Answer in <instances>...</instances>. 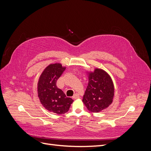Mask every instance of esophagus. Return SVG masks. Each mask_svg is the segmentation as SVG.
Here are the masks:
<instances>
[{"label": "esophagus", "mask_w": 151, "mask_h": 151, "mask_svg": "<svg viewBox=\"0 0 151 151\" xmlns=\"http://www.w3.org/2000/svg\"><path fill=\"white\" fill-rule=\"evenodd\" d=\"M72 98H74V99L79 98V94H77V93H76V94H75L74 96H73V97H72Z\"/></svg>", "instance_id": "34e87169"}]
</instances>
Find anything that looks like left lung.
I'll return each instance as SVG.
<instances>
[{
	"label": "left lung",
	"instance_id": "left-lung-1",
	"mask_svg": "<svg viewBox=\"0 0 151 151\" xmlns=\"http://www.w3.org/2000/svg\"><path fill=\"white\" fill-rule=\"evenodd\" d=\"M113 96V83L106 72L96 68L90 73L83 99L89 111L98 113L106 109L111 104Z\"/></svg>",
	"mask_w": 151,
	"mask_h": 151
}]
</instances>
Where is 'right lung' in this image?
Returning <instances> with one entry per match:
<instances>
[{"mask_svg":"<svg viewBox=\"0 0 151 151\" xmlns=\"http://www.w3.org/2000/svg\"><path fill=\"white\" fill-rule=\"evenodd\" d=\"M65 70L60 63L48 65L41 75L38 84L40 102L48 111L58 115L67 112L74 101L57 86V80Z\"/></svg>","mask_w":151,"mask_h":151,"instance_id":"add662e5","label":"right lung"}]
</instances>
